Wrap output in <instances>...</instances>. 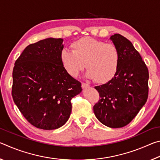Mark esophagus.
Returning <instances> with one entry per match:
<instances>
[{
  "mask_svg": "<svg viewBox=\"0 0 160 160\" xmlns=\"http://www.w3.org/2000/svg\"><path fill=\"white\" fill-rule=\"evenodd\" d=\"M89 87V85L88 83H85V82H82V88H87Z\"/></svg>",
  "mask_w": 160,
  "mask_h": 160,
  "instance_id": "1",
  "label": "esophagus"
}]
</instances>
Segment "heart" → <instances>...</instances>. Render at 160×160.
<instances>
[{
  "instance_id": "heart-1",
  "label": "heart",
  "mask_w": 160,
  "mask_h": 160,
  "mask_svg": "<svg viewBox=\"0 0 160 160\" xmlns=\"http://www.w3.org/2000/svg\"><path fill=\"white\" fill-rule=\"evenodd\" d=\"M70 47L72 51L61 52V63L70 75L77 77L85 63L86 76L97 82L105 83L114 77L120 61L116 45L85 37L72 42Z\"/></svg>"
}]
</instances>
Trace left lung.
<instances>
[{
	"label": "left lung",
	"instance_id": "8db88e82",
	"mask_svg": "<svg viewBox=\"0 0 160 160\" xmlns=\"http://www.w3.org/2000/svg\"><path fill=\"white\" fill-rule=\"evenodd\" d=\"M120 53L118 68L112 80L96 86L100 99L93 107L97 118L109 128L131 122L148 97V69L132 43L119 34L110 37Z\"/></svg>",
	"mask_w": 160,
	"mask_h": 160
}]
</instances>
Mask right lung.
Segmentation results:
<instances>
[{"label":"right lung","instance_id":"obj_1","mask_svg":"<svg viewBox=\"0 0 160 160\" xmlns=\"http://www.w3.org/2000/svg\"><path fill=\"white\" fill-rule=\"evenodd\" d=\"M63 39L47 38L28 46L16 60L12 96L22 114L38 128L63 126L72 110L70 100L82 91L61 61Z\"/></svg>","mask_w":160,"mask_h":160}]
</instances>
